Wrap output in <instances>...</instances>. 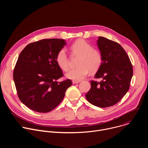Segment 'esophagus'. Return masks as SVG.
Returning a JSON list of instances; mask_svg holds the SVG:
<instances>
[{"instance_id":"obj_1","label":"esophagus","mask_w":148,"mask_h":148,"mask_svg":"<svg viewBox=\"0 0 148 148\" xmlns=\"http://www.w3.org/2000/svg\"><path fill=\"white\" fill-rule=\"evenodd\" d=\"M72 82H73V84H77V83H78L79 81H74V80H73Z\"/></svg>"}]
</instances>
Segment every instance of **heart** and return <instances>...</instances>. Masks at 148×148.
Wrapping results in <instances>:
<instances>
[{"label": "heart", "mask_w": 148, "mask_h": 148, "mask_svg": "<svg viewBox=\"0 0 148 148\" xmlns=\"http://www.w3.org/2000/svg\"><path fill=\"white\" fill-rule=\"evenodd\" d=\"M73 56H78L76 65L77 67L70 70L66 76L67 78L80 81L85 78L90 72H95L100 67L102 63V55L99 50L86 41L79 39L75 41L70 47ZM56 60L58 67L64 71L69 69L68 57L64 49H61L57 53Z\"/></svg>", "instance_id": "b5f03b06"}]
</instances>
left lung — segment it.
Wrapping results in <instances>:
<instances>
[{"label": "left lung", "mask_w": 148, "mask_h": 148, "mask_svg": "<svg viewBox=\"0 0 148 148\" xmlns=\"http://www.w3.org/2000/svg\"><path fill=\"white\" fill-rule=\"evenodd\" d=\"M97 45L102 55V63L95 75L100 82L91 81L87 101L100 108L112 106L128 92L133 76L130 59L122 46L103 37H98Z\"/></svg>", "instance_id": "8db88e82"}]
</instances>
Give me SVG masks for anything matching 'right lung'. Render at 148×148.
<instances>
[{
  "instance_id": "1",
  "label": "right lung",
  "mask_w": 148,
  "mask_h": 148,
  "mask_svg": "<svg viewBox=\"0 0 148 148\" xmlns=\"http://www.w3.org/2000/svg\"><path fill=\"white\" fill-rule=\"evenodd\" d=\"M66 45L62 39H43L28 45L20 53L13 79L20 100L29 108L42 113L51 111L72 85L69 79L57 81L63 74L56 57Z\"/></svg>"
}]
</instances>
